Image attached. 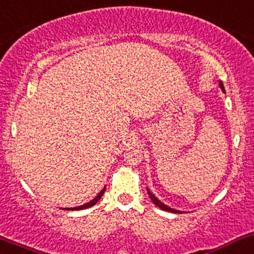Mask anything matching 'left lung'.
I'll list each match as a JSON object with an SVG mask.
<instances>
[{"mask_svg": "<svg viewBox=\"0 0 254 254\" xmlns=\"http://www.w3.org/2000/svg\"><path fill=\"white\" fill-rule=\"evenodd\" d=\"M219 85H221V88L223 89V91H224V86H223V83L221 82L219 83ZM147 193H148V195H149V197H150V200H152L153 202H154L155 205L158 206L159 208H161V210H164V211H169V212H174V213H181V211H177V210H174V208H171V207H169V206H166V205H164L163 202L161 201H159V200L157 199V197L154 196V194H152V191L149 190V189H147Z\"/></svg>", "mask_w": 254, "mask_h": 254, "instance_id": "8db88e82", "label": "left lung"}]
</instances>
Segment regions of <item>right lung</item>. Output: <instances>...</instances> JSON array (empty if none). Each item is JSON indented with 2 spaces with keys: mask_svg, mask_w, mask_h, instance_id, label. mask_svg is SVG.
<instances>
[{
  "mask_svg": "<svg viewBox=\"0 0 254 254\" xmlns=\"http://www.w3.org/2000/svg\"><path fill=\"white\" fill-rule=\"evenodd\" d=\"M105 189L106 188H104L102 189L101 191H100L99 193V195H97V196L95 197V199H93L91 200L90 202H88V204H85V205H82V206H78V207H71V208H65V210H83V208H88V207H91V206H94L96 204L97 201H99L100 199H101V196L102 195H104V193H105Z\"/></svg>",
  "mask_w": 254,
  "mask_h": 254,
  "instance_id": "right-lung-1",
  "label": "right lung"
}]
</instances>
